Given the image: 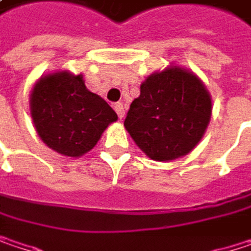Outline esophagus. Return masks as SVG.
I'll return each mask as SVG.
<instances>
[{"label": "esophagus", "instance_id": "esophagus-1", "mask_svg": "<svg viewBox=\"0 0 251 251\" xmlns=\"http://www.w3.org/2000/svg\"><path fill=\"white\" fill-rule=\"evenodd\" d=\"M113 109H115V112L118 113V116H119L121 119L125 116V107H124V104H122V103H116V104L113 106Z\"/></svg>", "mask_w": 251, "mask_h": 251}]
</instances>
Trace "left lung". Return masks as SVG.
Wrapping results in <instances>:
<instances>
[{"mask_svg": "<svg viewBox=\"0 0 251 251\" xmlns=\"http://www.w3.org/2000/svg\"><path fill=\"white\" fill-rule=\"evenodd\" d=\"M211 96L201 79L181 68L150 75L125 119L136 145L155 161L190 152L211 119Z\"/></svg>", "mask_w": 251, "mask_h": 251, "instance_id": "8db88e82", "label": "left lung"}]
</instances>
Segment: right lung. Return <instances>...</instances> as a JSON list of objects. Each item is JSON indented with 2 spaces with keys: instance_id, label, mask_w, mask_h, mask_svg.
Masks as SVG:
<instances>
[{
  "instance_id": "add662e5",
  "label": "right lung",
  "mask_w": 251,
  "mask_h": 251,
  "mask_svg": "<svg viewBox=\"0 0 251 251\" xmlns=\"http://www.w3.org/2000/svg\"><path fill=\"white\" fill-rule=\"evenodd\" d=\"M30 110L42 141L68 157L90 151L109 124L118 121L115 110L87 90L82 75L70 73L40 78L31 91Z\"/></svg>"
}]
</instances>
